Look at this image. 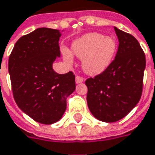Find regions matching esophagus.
I'll use <instances>...</instances> for the list:
<instances>
[{
  "instance_id": "obj_1",
  "label": "esophagus",
  "mask_w": 155,
  "mask_h": 155,
  "mask_svg": "<svg viewBox=\"0 0 155 155\" xmlns=\"http://www.w3.org/2000/svg\"><path fill=\"white\" fill-rule=\"evenodd\" d=\"M84 81V79L82 77H81V76H76L75 77V82L79 84V83H81V82H83Z\"/></svg>"
}]
</instances>
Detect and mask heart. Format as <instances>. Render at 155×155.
I'll use <instances>...</instances> for the list:
<instances>
[{
	"label": "heart",
	"instance_id": "obj_1",
	"mask_svg": "<svg viewBox=\"0 0 155 155\" xmlns=\"http://www.w3.org/2000/svg\"><path fill=\"white\" fill-rule=\"evenodd\" d=\"M117 50V43L113 37H105L98 32L87 33L79 38L72 45V51L78 59H82V68L89 75L102 74L112 63ZM64 59L73 63L70 51L63 48Z\"/></svg>",
	"mask_w": 155,
	"mask_h": 155
}]
</instances>
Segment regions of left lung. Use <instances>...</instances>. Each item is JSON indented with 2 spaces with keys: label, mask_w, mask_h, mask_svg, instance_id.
I'll use <instances>...</instances> for the list:
<instances>
[{
  "label": "left lung",
  "mask_w": 155,
  "mask_h": 155,
  "mask_svg": "<svg viewBox=\"0 0 155 155\" xmlns=\"http://www.w3.org/2000/svg\"><path fill=\"white\" fill-rule=\"evenodd\" d=\"M118 49L110 67L85 81L87 103L100 121L112 123L124 117L139 103L142 94L146 57L138 40L117 27Z\"/></svg>",
  "instance_id": "obj_1"
}]
</instances>
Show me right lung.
<instances>
[{
	"label": "right lung",
	"instance_id": "add662e5",
	"mask_svg": "<svg viewBox=\"0 0 155 155\" xmlns=\"http://www.w3.org/2000/svg\"><path fill=\"white\" fill-rule=\"evenodd\" d=\"M59 30L38 28L20 38L8 59V73L17 106L44 124L58 122L67 98L75 90L72 72L59 74L52 64L60 57Z\"/></svg>",
	"mask_w": 155,
	"mask_h": 155
}]
</instances>
